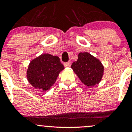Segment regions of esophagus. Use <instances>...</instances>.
Returning <instances> with one entry per match:
<instances>
[{"label": "esophagus", "mask_w": 132, "mask_h": 132, "mask_svg": "<svg viewBox=\"0 0 132 132\" xmlns=\"http://www.w3.org/2000/svg\"><path fill=\"white\" fill-rule=\"evenodd\" d=\"M64 65L65 67H69V66H71V62L68 61V62H66V63H64Z\"/></svg>", "instance_id": "34e87169"}]
</instances>
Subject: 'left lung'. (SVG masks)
<instances>
[{"label":"left lung","instance_id":"obj_1","mask_svg":"<svg viewBox=\"0 0 132 132\" xmlns=\"http://www.w3.org/2000/svg\"><path fill=\"white\" fill-rule=\"evenodd\" d=\"M75 73L84 85L92 87L102 80L104 67L99 59L89 53H79L78 59L71 65Z\"/></svg>","mask_w":132,"mask_h":132}]
</instances>
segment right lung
I'll use <instances>...</instances> for the list:
<instances>
[{"instance_id": "right-lung-1", "label": "right lung", "mask_w": 132, "mask_h": 132, "mask_svg": "<svg viewBox=\"0 0 132 132\" xmlns=\"http://www.w3.org/2000/svg\"><path fill=\"white\" fill-rule=\"evenodd\" d=\"M64 69L58 56L44 53L30 61L27 78L33 87L46 91L51 89Z\"/></svg>"}]
</instances>
